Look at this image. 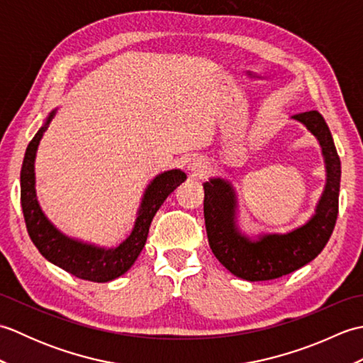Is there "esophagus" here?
Wrapping results in <instances>:
<instances>
[{
  "mask_svg": "<svg viewBox=\"0 0 363 363\" xmlns=\"http://www.w3.org/2000/svg\"><path fill=\"white\" fill-rule=\"evenodd\" d=\"M189 169L194 173V176L201 177L207 173V162H204L203 159H191L189 164Z\"/></svg>",
  "mask_w": 363,
  "mask_h": 363,
  "instance_id": "esophagus-1",
  "label": "esophagus"
}]
</instances>
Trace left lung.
<instances>
[{"label":"left lung","mask_w":363,"mask_h":363,"mask_svg":"<svg viewBox=\"0 0 363 363\" xmlns=\"http://www.w3.org/2000/svg\"><path fill=\"white\" fill-rule=\"evenodd\" d=\"M291 118L317 137L326 165L325 191L306 225L287 234H264L251 240L235 223L233 186L221 177L204 182V220L211 250L223 267L250 282L276 279L309 264L326 246L337 221L342 167L330 130L317 111L296 113Z\"/></svg>","instance_id":"1"}]
</instances>
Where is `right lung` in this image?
<instances>
[{
    "label": "right lung",
    "mask_w": 363,
    "mask_h": 363,
    "mask_svg": "<svg viewBox=\"0 0 363 363\" xmlns=\"http://www.w3.org/2000/svg\"><path fill=\"white\" fill-rule=\"evenodd\" d=\"M54 113H56V109L48 115L45 125L38 129V133L29 142L21 165V209L23 215H25L28 234L35 248L51 264L84 281L109 282L125 274L134 265L135 259L146 243L154 215L164 204L167 196L187 179V174L181 169H168V172L154 177L143 194L133 233L115 248H101V246L89 245L67 237L45 217L35 194V154L38 143H40L45 130L48 129Z\"/></svg>",
    "instance_id": "obj_1"
}]
</instances>
